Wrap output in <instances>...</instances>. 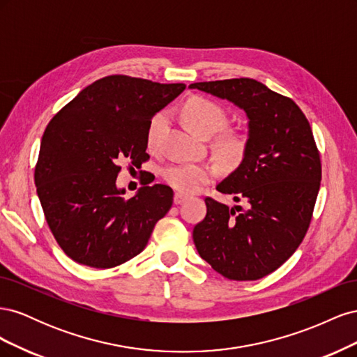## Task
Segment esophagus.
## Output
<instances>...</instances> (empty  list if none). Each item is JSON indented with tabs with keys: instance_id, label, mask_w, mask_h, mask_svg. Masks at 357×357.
<instances>
[{
	"instance_id": "esophagus-1",
	"label": "esophagus",
	"mask_w": 357,
	"mask_h": 357,
	"mask_svg": "<svg viewBox=\"0 0 357 357\" xmlns=\"http://www.w3.org/2000/svg\"><path fill=\"white\" fill-rule=\"evenodd\" d=\"M186 199H188V197L185 195V193H181V192L174 193V204H181V202H185Z\"/></svg>"
}]
</instances>
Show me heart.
Masks as SVG:
<instances>
[{
	"mask_svg": "<svg viewBox=\"0 0 357 357\" xmlns=\"http://www.w3.org/2000/svg\"><path fill=\"white\" fill-rule=\"evenodd\" d=\"M181 117L193 134L210 137L225 123V113L218 104L210 100L193 96L183 105ZM165 122V114L153 116L147 129V143L153 146ZM245 150V138L240 134H226L219 138L218 152L229 164L240 160ZM215 176L214 167L208 164H172L162 171V177L171 188L181 193H195Z\"/></svg>",
	"mask_w": 357,
	"mask_h": 357,
	"instance_id": "obj_1",
	"label": "heart"
}]
</instances>
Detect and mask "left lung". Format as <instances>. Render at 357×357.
Segmentation results:
<instances>
[{
    "label": "left lung",
    "instance_id": "1",
    "mask_svg": "<svg viewBox=\"0 0 357 357\" xmlns=\"http://www.w3.org/2000/svg\"><path fill=\"white\" fill-rule=\"evenodd\" d=\"M245 112L248 138L241 164L215 189L247 207L205 198L193 228L199 256L236 282L275 271L304 240L321 180L320 155L305 114L290 98L253 79L192 83Z\"/></svg>",
    "mask_w": 357,
    "mask_h": 357
}]
</instances>
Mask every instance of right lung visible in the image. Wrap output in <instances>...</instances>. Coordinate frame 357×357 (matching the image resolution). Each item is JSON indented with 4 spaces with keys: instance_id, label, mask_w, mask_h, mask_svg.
<instances>
[{
    "instance_id": "obj_1",
    "label": "right lung",
    "mask_w": 357,
    "mask_h": 357,
    "mask_svg": "<svg viewBox=\"0 0 357 357\" xmlns=\"http://www.w3.org/2000/svg\"><path fill=\"white\" fill-rule=\"evenodd\" d=\"M185 89L109 75L49 122L36 165L37 195L53 236L74 262L105 269L144 250L174 193L153 185L123 198L125 189L116 186L119 164L142 167L149 159L150 121Z\"/></svg>"
}]
</instances>
